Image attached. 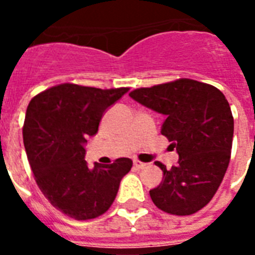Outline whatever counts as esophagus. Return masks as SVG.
I'll return each instance as SVG.
<instances>
[{
    "instance_id": "1",
    "label": "esophagus",
    "mask_w": 255,
    "mask_h": 255,
    "mask_svg": "<svg viewBox=\"0 0 255 255\" xmlns=\"http://www.w3.org/2000/svg\"><path fill=\"white\" fill-rule=\"evenodd\" d=\"M133 168H135V169H143V168H145V164L135 160V161H133Z\"/></svg>"
}]
</instances>
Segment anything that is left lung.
<instances>
[{
    "instance_id": "8db88e82",
    "label": "left lung",
    "mask_w": 255,
    "mask_h": 255,
    "mask_svg": "<svg viewBox=\"0 0 255 255\" xmlns=\"http://www.w3.org/2000/svg\"><path fill=\"white\" fill-rule=\"evenodd\" d=\"M132 99L164 115L161 135L176 148L178 163L163 170V181L149 190L159 209L189 216L213 198L225 176L233 143L234 120L225 95L213 86L178 81L137 88Z\"/></svg>"
}]
</instances>
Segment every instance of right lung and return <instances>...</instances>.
<instances>
[{
	"label": "right lung",
	"instance_id": "obj_1",
	"mask_svg": "<svg viewBox=\"0 0 255 255\" xmlns=\"http://www.w3.org/2000/svg\"><path fill=\"white\" fill-rule=\"evenodd\" d=\"M126 92L127 87L100 90L65 83L30 100L22 132L30 167L50 204L74 220L106 213L131 170L128 157L92 169L85 160L88 136L95 135L104 112Z\"/></svg>",
	"mask_w": 255,
	"mask_h": 255
}]
</instances>
